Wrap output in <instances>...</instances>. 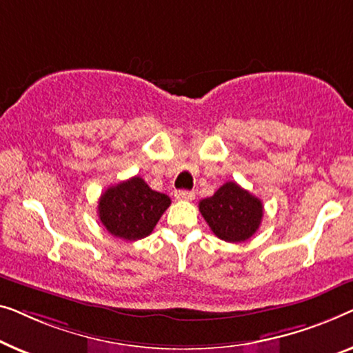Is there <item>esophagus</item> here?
Listing matches in <instances>:
<instances>
[{"mask_svg":"<svg viewBox=\"0 0 353 353\" xmlns=\"http://www.w3.org/2000/svg\"><path fill=\"white\" fill-rule=\"evenodd\" d=\"M176 200H181V201H192L193 198H195V193L190 192V190H179L174 193Z\"/></svg>","mask_w":353,"mask_h":353,"instance_id":"obj_1","label":"esophagus"}]
</instances>
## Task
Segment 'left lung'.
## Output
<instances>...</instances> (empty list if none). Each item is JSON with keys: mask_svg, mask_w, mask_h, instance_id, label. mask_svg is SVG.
Masks as SVG:
<instances>
[{"mask_svg": "<svg viewBox=\"0 0 353 353\" xmlns=\"http://www.w3.org/2000/svg\"><path fill=\"white\" fill-rule=\"evenodd\" d=\"M198 206L212 233L228 243L250 240L264 216L259 198L236 182H225L214 195L201 200Z\"/></svg>", "mask_w": 353, "mask_h": 353, "instance_id": "left-lung-1", "label": "left lung"}]
</instances>
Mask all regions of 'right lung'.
Segmentation results:
<instances>
[{
    "mask_svg": "<svg viewBox=\"0 0 353 353\" xmlns=\"http://www.w3.org/2000/svg\"><path fill=\"white\" fill-rule=\"evenodd\" d=\"M170 205V196L152 190L142 177L134 176L102 193L99 219L115 238L136 241L150 235Z\"/></svg>",
    "mask_w": 353,
    "mask_h": 353,
    "instance_id": "obj_1",
    "label": "right lung"
}]
</instances>
